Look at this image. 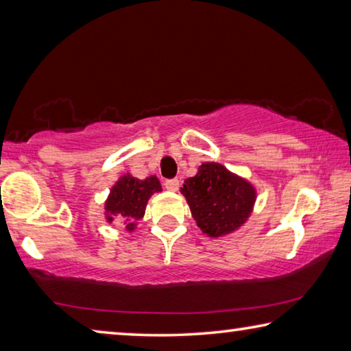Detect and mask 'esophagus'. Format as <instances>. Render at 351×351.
Returning a JSON list of instances; mask_svg holds the SVG:
<instances>
[{
    "label": "esophagus",
    "mask_w": 351,
    "mask_h": 351,
    "mask_svg": "<svg viewBox=\"0 0 351 351\" xmlns=\"http://www.w3.org/2000/svg\"><path fill=\"white\" fill-rule=\"evenodd\" d=\"M164 186L167 190H170V192H176L178 189H180V180H176V178H171V180H165Z\"/></svg>",
    "instance_id": "1"
}]
</instances>
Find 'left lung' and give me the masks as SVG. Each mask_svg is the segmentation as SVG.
I'll use <instances>...</instances> for the list:
<instances>
[{"label":"left lung","mask_w":351,"mask_h":351,"mask_svg":"<svg viewBox=\"0 0 351 351\" xmlns=\"http://www.w3.org/2000/svg\"><path fill=\"white\" fill-rule=\"evenodd\" d=\"M181 193L197 226L209 237L239 229L251 215L255 203L251 184L215 162L201 165L197 175L184 181Z\"/></svg>","instance_id":"left-lung-1"}]
</instances>
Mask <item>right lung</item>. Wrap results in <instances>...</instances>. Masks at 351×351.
Segmentation results:
<instances>
[{
  "mask_svg": "<svg viewBox=\"0 0 351 351\" xmlns=\"http://www.w3.org/2000/svg\"><path fill=\"white\" fill-rule=\"evenodd\" d=\"M154 192H161V184L156 176L147 180H138L132 175H125L112 186L110 197L105 203L106 219L114 221L121 219L128 230H133L136 223L144 217L148 198Z\"/></svg>",
  "mask_w": 351,
  "mask_h": 351,
  "instance_id": "obj_1",
  "label": "right lung"
}]
</instances>
